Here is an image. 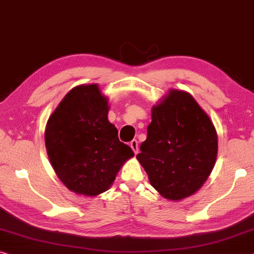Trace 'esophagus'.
I'll list each match as a JSON object with an SVG mask.
<instances>
[{
	"label": "esophagus",
	"mask_w": 254,
	"mask_h": 254,
	"mask_svg": "<svg viewBox=\"0 0 254 254\" xmlns=\"http://www.w3.org/2000/svg\"><path fill=\"white\" fill-rule=\"evenodd\" d=\"M130 147L132 148V150H133V152H134L135 155L138 154L139 147H138V141H136V140H132V141L130 142Z\"/></svg>",
	"instance_id": "obj_1"
}]
</instances>
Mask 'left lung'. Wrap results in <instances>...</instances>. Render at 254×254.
<instances>
[{
	"label": "left lung",
	"mask_w": 254,
	"mask_h": 254,
	"mask_svg": "<svg viewBox=\"0 0 254 254\" xmlns=\"http://www.w3.org/2000/svg\"><path fill=\"white\" fill-rule=\"evenodd\" d=\"M214 124L188 92L171 90L152 108L136 158L164 198L181 200L206 182L217 157Z\"/></svg>",
	"instance_id": "left-lung-1"
}]
</instances>
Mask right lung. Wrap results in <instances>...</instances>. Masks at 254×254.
<instances>
[{"label": "right lung", "mask_w": 254, "mask_h": 254, "mask_svg": "<svg viewBox=\"0 0 254 254\" xmlns=\"http://www.w3.org/2000/svg\"><path fill=\"white\" fill-rule=\"evenodd\" d=\"M107 113V99L97 84H87L67 92L47 122L45 144L52 166L63 184L79 194L105 192L134 155L119 140Z\"/></svg>", "instance_id": "obj_1"}]
</instances>
